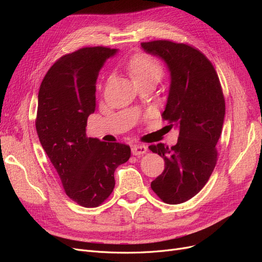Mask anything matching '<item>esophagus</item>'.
<instances>
[{
    "label": "esophagus",
    "instance_id": "obj_1",
    "mask_svg": "<svg viewBox=\"0 0 262 262\" xmlns=\"http://www.w3.org/2000/svg\"><path fill=\"white\" fill-rule=\"evenodd\" d=\"M131 152L133 155H142L147 152V146L144 144H134L132 145Z\"/></svg>",
    "mask_w": 262,
    "mask_h": 262
}]
</instances>
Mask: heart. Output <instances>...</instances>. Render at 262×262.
Listing matches in <instances>:
<instances>
[{"label": "heart", "mask_w": 262, "mask_h": 262, "mask_svg": "<svg viewBox=\"0 0 262 262\" xmlns=\"http://www.w3.org/2000/svg\"><path fill=\"white\" fill-rule=\"evenodd\" d=\"M129 71L132 75L133 81L145 82V81H160L164 71L155 58L146 53H139L129 61Z\"/></svg>", "instance_id": "b5f03b06"}]
</instances>
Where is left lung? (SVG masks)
I'll return each instance as SVG.
<instances>
[{"instance_id":"obj_1","label":"left lung","mask_w":262,"mask_h":262,"mask_svg":"<svg viewBox=\"0 0 262 262\" xmlns=\"http://www.w3.org/2000/svg\"><path fill=\"white\" fill-rule=\"evenodd\" d=\"M146 53L162 59L170 85L163 118L179 131L176 145L149 149L165 161L164 171L150 188L168 204L191 199L207 184L215 167V145L225 116V100L215 69L193 47L168 40L142 42Z\"/></svg>"}]
</instances>
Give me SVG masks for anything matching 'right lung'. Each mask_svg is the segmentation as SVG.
Returning <instances> with one entry per match:
<instances>
[{
  "label": "right lung",
  "mask_w": 262,
  "mask_h": 262,
  "mask_svg": "<svg viewBox=\"0 0 262 262\" xmlns=\"http://www.w3.org/2000/svg\"><path fill=\"white\" fill-rule=\"evenodd\" d=\"M118 49L82 48L63 55L47 72L38 93L36 130L70 199L96 208L112 194L115 170L128 162L130 146L86 137L96 109V82Z\"/></svg>",
  "instance_id": "right-lung-1"
}]
</instances>
